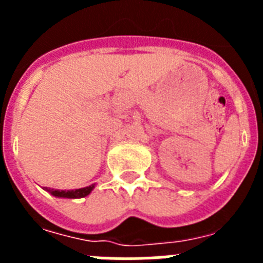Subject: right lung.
Masks as SVG:
<instances>
[{
    "mask_svg": "<svg viewBox=\"0 0 263 263\" xmlns=\"http://www.w3.org/2000/svg\"><path fill=\"white\" fill-rule=\"evenodd\" d=\"M95 188V184H90L88 187L84 188H78V190H67V191H60V190H51V188L43 187V190H46L47 192H50L52 196L62 197V199H80V197H85L92 192V190Z\"/></svg>",
    "mask_w": 263,
    "mask_h": 263,
    "instance_id": "obj_1",
    "label": "right lung"
}]
</instances>
